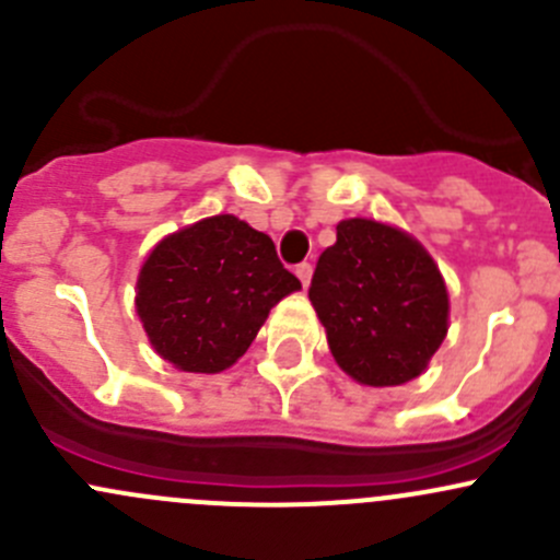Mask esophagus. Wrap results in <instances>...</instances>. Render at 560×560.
Wrapping results in <instances>:
<instances>
[{"mask_svg":"<svg viewBox=\"0 0 560 560\" xmlns=\"http://www.w3.org/2000/svg\"><path fill=\"white\" fill-rule=\"evenodd\" d=\"M295 273H298V279L303 281V287L312 284V273H314L312 265H308V262H301V265H298V268H295Z\"/></svg>","mask_w":560,"mask_h":560,"instance_id":"1","label":"esophagus"}]
</instances>
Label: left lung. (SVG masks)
<instances>
[{"label":"left lung","mask_w":560,"mask_h":560,"mask_svg":"<svg viewBox=\"0 0 560 560\" xmlns=\"http://www.w3.org/2000/svg\"><path fill=\"white\" fill-rule=\"evenodd\" d=\"M308 301L336 363L360 385L417 380L447 336L450 295L439 265L420 241L374 219L338 222Z\"/></svg>","instance_id":"left-lung-1"}]
</instances>
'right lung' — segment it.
Instances as JSON below:
<instances>
[{
  "label": "right lung",
  "mask_w": 560,
  "mask_h": 560,
  "mask_svg": "<svg viewBox=\"0 0 560 560\" xmlns=\"http://www.w3.org/2000/svg\"><path fill=\"white\" fill-rule=\"evenodd\" d=\"M298 290L268 235L219 213L151 248L135 306L160 358L189 374H219L252 347L270 308Z\"/></svg>",
  "instance_id": "right-lung-1"
}]
</instances>
